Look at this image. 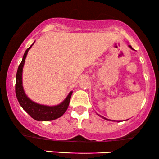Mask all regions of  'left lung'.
Segmentation results:
<instances>
[{
  "label": "left lung",
  "mask_w": 159,
  "mask_h": 159,
  "mask_svg": "<svg viewBox=\"0 0 159 159\" xmlns=\"http://www.w3.org/2000/svg\"><path fill=\"white\" fill-rule=\"evenodd\" d=\"M129 48H131V49H132V46L131 45H129ZM132 50H133V49H132ZM99 115V116H100V117H102V118H104V119H105V120H109V119H107V118H106V117H102V116H101V115Z\"/></svg>",
  "instance_id": "1"
}]
</instances>
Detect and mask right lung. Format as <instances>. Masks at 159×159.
<instances>
[{"instance_id":"add662e5","label":"right lung","mask_w":159,"mask_h":159,"mask_svg":"<svg viewBox=\"0 0 159 159\" xmlns=\"http://www.w3.org/2000/svg\"><path fill=\"white\" fill-rule=\"evenodd\" d=\"M34 44V43H33ZM33 44L26 50L24 54L21 62L18 66L16 74V94L18 101L20 106L23 108L26 112L29 114L30 116L38 121H49L59 118L64 115L69 106L70 98L73 91L69 93L68 97L65 99L64 101L60 104L53 106L41 105L36 102L32 101L24 92L23 85H22V71L23 67L25 62V59L27 57L28 50L31 48Z\"/></svg>"}]
</instances>
